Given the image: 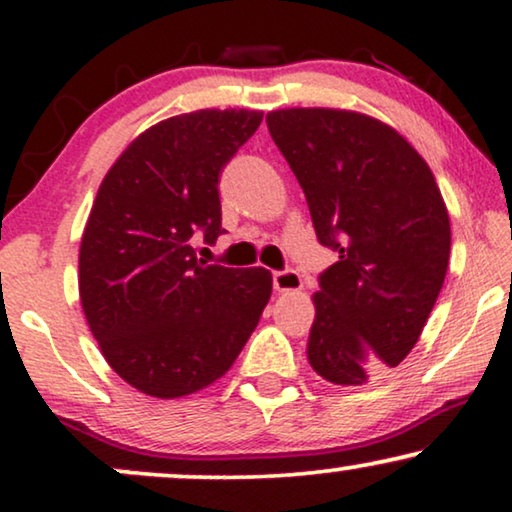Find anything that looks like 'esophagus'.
I'll use <instances>...</instances> for the list:
<instances>
[{
	"mask_svg": "<svg viewBox=\"0 0 512 512\" xmlns=\"http://www.w3.org/2000/svg\"><path fill=\"white\" fill-rule=\"evenodd\" d=\"M272 284H275V291L279 293H296L303 289V279L296 270H282L272 275Z\"/></svg>",
	"mask_w": 512,
	"mask_h": 512,
	"instance_id": "obj_1",
	"label": "esophagus"
}]
</instances>
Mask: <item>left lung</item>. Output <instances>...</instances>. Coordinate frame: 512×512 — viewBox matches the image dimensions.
Returning a JSON list of instances; mask_svg holds the SVG:
<instances>
[{
	"label": "left lung",
	"instance_id": "1",
	"mask_svg": "<svg viewBox=\"0 0 512 512\" xmlns=\"http://www.w3.org/2000/svg\"><path fill=\"white\" fill-rule=\"evenodd\" d=\"M321 244L338 251L312 296L307 361L338 387L396 368L422 335L450 261V214L401 132L361 111H270Z\"/></svg>",
	"mask_w": 512,
	"mask_h": 512
}]
</instances>
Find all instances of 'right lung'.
<instances>
[{
	"instance_id": "1",
	"label": "right lung",
	"mask_w": 512,
	"mask_h": 512,
	"mask_svg": "<svg viewBox=\"0 0 512 512\" xmlns=\"http://www.w3.org/2000/svg\"><path fill=\"white\" fill-rule=\"evenodd\" d=\"M263 121L256 109H198L132 139L83 228L79 296L114 373L146 396L181 398L233 366L272 293L265 268L205 265L223 165Z\"/></svg>"
}]
</instances>
